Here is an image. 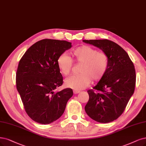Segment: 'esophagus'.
I'll return each instance as SVG.
<instances>
[{"label":"esophagus","instance_id":"esophagus-1","mask_svg":"<svg viewBox=\"0 0 146 146\" xmlns=\"http://www.w3.org/2000/svg\"><path fill=\"white\" fill-rule=\"evenodd\" d=\"M80 92L79 91H78V90H73V93L74 94H78Z\"/></svg>","mask_w":146,"mask_h":146}]
</instances>
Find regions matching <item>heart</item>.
Here are the masks:
<instances>
[{"label":"heart","instance_id":"b5f03b06","mask_svg":"<svg viewBox=\"0 0 146 146\" xmlns=\"http://www.w3.org/2000/svg\"><path fill=\"white\" fill-rule=\"evenodd\" d=\"M74 61L81 64L78 74L66 80V85L69 88L80 90L85 88L91 82L100 80L105 74L108 67V56L104 52H98L96 48L84 45L70 52ZM57 66L64 76H68L73 66L72 58L65 53L57 59Z\"/></svg>","mask_w":146,"mask_h":146}]
</instances>
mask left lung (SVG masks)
Wrapping results in <instances>:
<instances>
[{"label": "left lung", "mask_w": 146, "mask_h": 146, "mask_svg": "<svg viewBox=\"0 0 146 146\" xmlns=\"http://www.w3.org/2000/svg\"><path fill=\"white\" fill-rule=\"evenodd\" d=\"M99 47L108 56V70L93 90L85 106L88 115L102 123L117 119L125 111L133 94L136 82L134 65L127 52L109 40H83Z\"/></svg>", "instance_id": "1"}]
</instances>
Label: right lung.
<instances>
[{"label": "right lung", "instance_id": "add662e5", "mask_svg": "<svg viewBox=\"0 0 146 146\" xmlns=\"http://www.w3.org/2000/svg\"><path fill=\"white\" fill-rule=\"evenodd\" d=\"M71 47L67 41L41 40L20 59L16 86L26 112L36 123L47 125L58 120L73 96L71 88L55 91L63 84L57 59Z\"/></svg>", "mask_w": 146, "mask_h": 146}]
</instances>
